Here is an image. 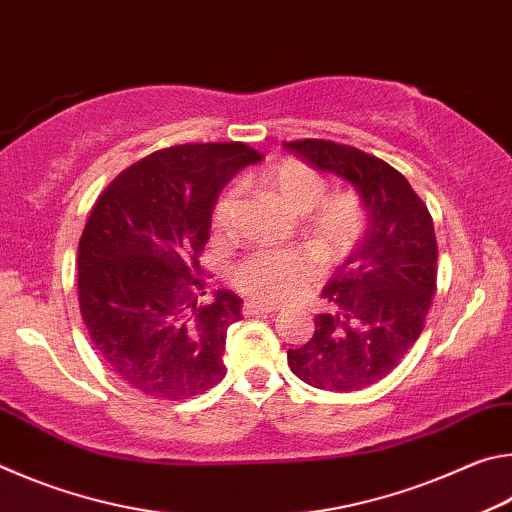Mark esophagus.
Returning a JSON list of instances; mask_svg holds the SVG:
<instances>
[{
  "label": "esophagus",
  "instance_id": "esophagus-1",
  "mask_svg": "<svg viewBox=\"0 0 512 512\" xmlns=\"http://www.w3.org/2000/svg\"><path fill=\"white\" fill-rule=\"evenodd\" d=\"M241 311H244V316L271 314V311H275V305H266V302H255V300H246L244 307H241Z\"/></svg>",
  "mask_w": 512,
  "mask_h": 512
}]
</instances>
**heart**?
I'll return each instance as SVG.
<instances>
[{
    "label": "heart",
    "mask_w": 512,
    "mask_h": 512,
    "mask_svg": "<svg viewBox=\"0 0 512 512\" xmlns=\"http://www.w3.org/2000/svg\"><path fill=\"white\" fill-rule=\"evenodd\" d=\"M259 187L293 214H307L305 237L323 264H341L368 228V210L357 192H327L323 173L300 160H282L257 176ZM239 189H223L212 205V228L225 235L235 219ZM318 277L316 257L307 250H255L230 266L228 280L239 293L282 302Z\"/></svg>",
    "instance_id": "1"
}]
</instances>
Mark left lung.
I'll return each instance as SVG.
<instances>
[{
	"mask_svg": "<svg viewBox=\"0 0 512 512\" xmlns=\"http://www.w3.org/2000/svg\"><path fill=\"white\" fill-rule=\"evenodd\" d=\"M318 171L357 187L368 232L323 289L329 311L314 336L289 350V368L323 391H359L384 379L420 339L438 277L433 219L400 171L348 144L284 142Z\"/></svg>",
	"mask_w": 512,
	"mask_h": 512,
	"instance_id": "left-lung-1",
	"label": "left lung"
}]
</instances>
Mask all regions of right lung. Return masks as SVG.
Masks as SVG:
<instances>
[{
	"mask_svg": "<svg viewBox=\"0 0 512 512\" xmlns=\"http://www.w3.org/2000/svg\"><path fill=\"white\" fill-rule=\"evenodd\" d=\"M264 155L244 142L146 155L99 194L79 241V307L94 350L155 400H187L225 377L241 298L205 296L201 257L221 187Z\"/></svg>",
	"mask_w": 512,
	"mask_h": 512,
	"instance_id": "1",
	"label": "right lung"
}]
</instances>
